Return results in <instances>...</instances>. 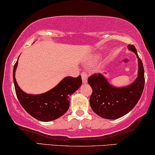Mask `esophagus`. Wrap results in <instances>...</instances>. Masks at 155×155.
Instances as JSON below:
<instances>
[{
    "mask_svg": "<svg viewBox=\"0 0 155 155\" xmlns=\"http://www.w3.org/2000/svg\"><path fill=\"white\" fill-rule=\"evenodd\" d=\"M81 76H82V80H83V83H86L87 77H88V74H87V73L85 71H83L81 72Z\"/></svg>",
    "mask_w": 155,
    "mask_h": 155,
    "instance_id": "1",
    "label": "esophagus"
}]
</instances>
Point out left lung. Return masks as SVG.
<instances>
[{
    "label": "left lung",
    "instance_id": "8db88e82",
    "mask_svg": "<svg viewBox=\"0 0 155 155\" xmlns=\"http://www.w3.org/2000/svg\"><path fill=\"white\" fill-rule=\"evenodd\" d=\"M138 58L139 73L137 80L129 86L116 88L108 83L103 74H93L87 78L92 87L90 104L95 114L106 119H116L128 114L136 106L144 87V70L141 59L133 45H128Z\"/></svg>",
    "mask_w": 155,
    "mask_h": 155
}]
</instances>
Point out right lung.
<instances>
[{"instance_id": "right-lung-1", "label": "right lung", "mask_w": 155, "mask_h": 155, "mask_svg": "<svg viewBox=\"0 0 155 155\" xmlns=\"http://www.w3.org/2000/svg\"><path fill=\"white\" fill-rule=\"evenodd\" d=\"M17 62L13 67V78L15 91L19 103L32 117L41 121H50L64 114L70 107V96L82 85L81 76L67 77L56 87L40 95H29L22 91L17 85L15 72Z\"/></svg>"}]
</instances>
